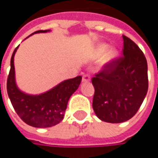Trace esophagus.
Segmentation results:
<instances>
[{
    "mask_svg": "<svg viewBox=\"0 0 158 158\" xmlns=\"http://www.w3.org/2000/svg\"><path fill=\"white\" fill-rule=\"evenodd\" d=\"M90 81V76L88 74H85L82 76V82H89Z\"/></svg>",
    "mask_w": 158,
    "mask_h": 158,
    "instance_id": "esophagus-1",
    "label": "esophagus"
}]
</instances>
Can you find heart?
Listing matches in <instances>:
<instances>
[{
	"instance_id": "1",
	"label": "heart",
	"mask_w": 158,
	"mask_h": 158,
	"mask_svg": "<svg viewBox=\"0 0 158 158\" xmlns=\"http://www.w3.org/2000/svg\"><path fill=\"white\" fill-rule=\"evenodd\" d=\"M108 46L106 45V44H102V45H99V46H98V48H97V54L98 55V56H102V55H104V57L102 59V60H101V66L102 67H106L107 66L108 64H110L111 62H112L114 60H116V58L118 56V53L116 51H114V50H110V51H108Z\"/></svg>"
}]
</instances>
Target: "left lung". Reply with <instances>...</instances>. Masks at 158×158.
I'll return each mask as SVG.
<instances>
[{"mask_svg": "<svg viewBox=\"0 0 158 158\" xmlns=\"http://www.w3.org/2000/svg\"><path fill=\"white\" fill-rule=\"evenodd\" d=\"M123 57L113 60L92 78V107L101 120L121 123L139 110L148 92V65L142 50L123 36Z\"/></svg>", "mask_w": 158, "mask_h": 158, "instance_id": "left-lung-1", "label": "left lung"}]
</instances>
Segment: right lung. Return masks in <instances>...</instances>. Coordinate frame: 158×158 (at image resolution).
Wrapping results in <instances>:
<instances>
[{"label": "right lung", "mask_w": 158, "mask_h": 158, "mask_svg": "<svg viewBox=\"0 0 158 158\" xmlns=\"http://www.w3.org/2000/svg\"><path fill=\"white\" fill-rule=\"evenodd\" d=\"M50 30L38 31L35 33H45ZM30 35V36H31ZM29 36V37H30ZM15 49L10 60V71L7 81V91L15 111L26 124L34 127L45 128L59 124L64 117L70 97L78 89L82 76L65 80L55 87L39 95L23 92L16 85L14 57Z\"/></svg>", "instance_id": "1"}]
</instances>
